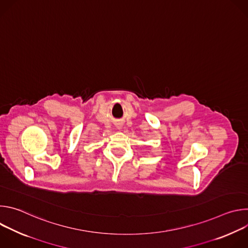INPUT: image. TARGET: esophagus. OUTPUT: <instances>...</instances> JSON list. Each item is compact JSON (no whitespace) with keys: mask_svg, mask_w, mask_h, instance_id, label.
I'll use <instances>...</instances> for the list:
<instances>
[{"mask_svg":"<svg viewBox=\"0 0 248 248\" xmlns=\"http://www.w3.org/2000/svg\"><path fill=\"white\" fill-rule=\"evenodd\" d=\"M118 128H119V129H120V128H121V127H120V126H118Z\"/></svg>","mask_w":248,"mask_h":248,"instance_id":"esophagus-1","label":"esophagus"}]
</instances>
